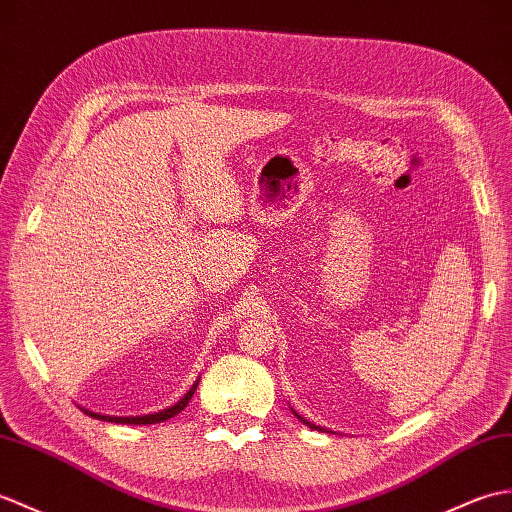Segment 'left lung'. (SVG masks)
Wrapping results in <instances>:
<instances>
[{
	"label": "left lung",
	"mask_w": 512,
	"mask_h": 512,
	"mask_svg": "<svg viewBox=\"0 0 512 512\" xmlns=\"http://www.w3.org/2000/svg\"><path fill=\"white\" fill-rule=\"evenodd\" d=\"M292 412H294V417H296V419H301V421H303L305 425H310V427H312V430H325V427H320V425H314L312 421H307L305 417H301V414H299V412H296V410H292Z\"/></svg>",
	"instance_id": "obj_1"
}]
</instances>
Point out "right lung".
I'll use <instances>...</instances> for the list:
<instances>
[{
	"instance_id": "right-lung-1",
	"label": "right lung",
	"mask_w": 512,
	"mask_h": 512,
	"mask_svg": "<svg viewBox=\"0 0 512 512\" xmlns=\"http://www.w3.org/2000/svg\"><path fill=\"white\" fill-rule=\"evenodd\" d=\"M196 386H198V382L192 388H189L187 395L178 403H174L172 408L161 410V412H154V414H146V417H106V414H98V412H89V410H85V412L89 414V417H93V419H102V421H109V423H124V425H152V423H161V421L172 419L174 414H178L181 410H185L189 399H192V395H194Z\"/></svg>"
}]
</instances>
